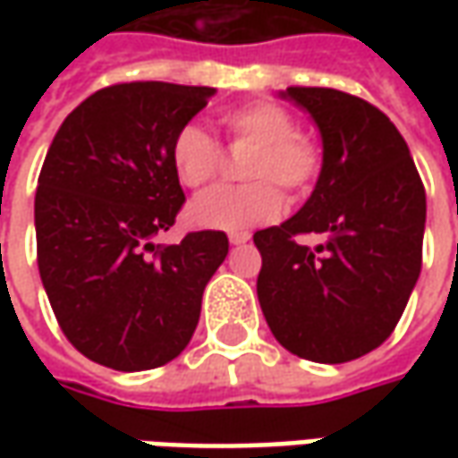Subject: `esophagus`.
Segmentation results:
<instances>
[{
  "instance_id": "esophagus-1",
  "label": "esophagus",
  "mask_w": 458,
  "mask_h": 458,
  "mask_svg": "<svg viewBox=\"0 0 458 458\" xmlns=\"http://www.w3.org/2000/svg\"><path fill=\"white\" fill-rule=\"evenodd\" d=\"M250 239H252L250 232H232V234H229V242H232V244H247Z\"/></svg>"
}]
</instances>
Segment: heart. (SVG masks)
<instances>
[{
	"instance_id": "b5f03b06",
	"label": "heart",
	"mask_w": 458,
	"mask_h": 458,
	"mask_svg": "<svg viewBox=\"0 0 458 458\" xmlns=\"http://www.w3.org/2000/svg\"><path fill=\"white\" fill-rule=\"evenodd\" d=\"M219 124L229 148H250L242 163L247 183L201 193L188 206V221L201 229L237 232L273 221L283 211V196L303 199L321 175L324 152L313 137L298 132L293 114L275 101H250L224 109ZM170 165L185 188L208 185L221 170L216 140L199 124L181 127L170 142Z\"/></svg>"
}]
</instances>
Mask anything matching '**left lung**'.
I'll list each match as a JSON object with an SVG mask.
<instances>
[{
	"mask_svg": "<svg viewBox=\"0 0 458 458\" xmlns=\"http://www.w3.org/2000/svg\"><path fill=\"white\" fill-rule=\"evenodd\" d=\"M321 130L324 167L306 206L255 234L257 298L275 339L321 364L377 349L408 306L423 262L426 188L397 127L360 97L291 86ZM303 233H324L310 250Z\"/></svg>",
	"mask_w": 458,
	"mask_h": 458,
	"instance_id": "8db88e82",
	"label": "left lung"
}]
</instances>
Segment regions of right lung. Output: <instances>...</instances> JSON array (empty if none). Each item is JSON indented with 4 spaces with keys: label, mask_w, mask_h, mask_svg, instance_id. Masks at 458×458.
<instances>
[{
    "label": "right lung",
    "mask_w": 458,
    "mask_h": 458,
    "mask_svg": "<svg viewBox=\"0 0 458 458\" xmlns=\"http://www.w3.org/2000/svg\"><path fill=\"white\" fill-rule=\"evenodd\" d=\"M214 97L208 86L114 83L65 116L35 193L38 267L65 339L119 372L183 352L201 295L229 252L203 229L155 244L185 193L170 165L175 132Z\"/></svg>",
    "instance_id": "obj_1"
}]
</instances>
